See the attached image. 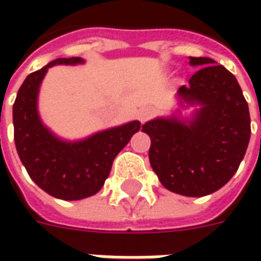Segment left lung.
Here are the masks:
<instances>
[{"instance_id":"8db88e82","label":"left lung","mask_w":261,"mask_h":261,"mask_svg":"<svg viewBox=\"0 0 261 261\" xmlns=\"http://www.w3.org/2000/svg\"><path fill=\"white\" fill-rule=\"evenodd\" d=\"M80 64H85V60L57 59L28 75L12 108L15 147L20 162L42 190L65 201L96 194L108 179L116 155L134 134L133 123H125L84 138L65 140L43 123L37 102L48 68Z\"/></svg>"}]
</instances>
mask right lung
<instances>
[{
    "mask_svg": "<svg viewBox=\"0 0 261 261\" xmlns=\"http://www.w3.org/2000/svg\"><path fill=\"white\" fill-rule=\"evenodd\" d=\"M196 74L177 91L181 109L142 125L151 138L149 162L169 192L204 197L235 175L250 140V116L235 75L207 57L190 59Z\"/></svg>",
    "mask_w": 261,
    "mask_h": 261,
    "instance_id": "1",
    "label": "right lung"
}]
</instances>
